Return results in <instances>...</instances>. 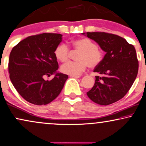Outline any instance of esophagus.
<instances>
[{
	"instance_id": "1",
	"label": "esophagus",
	"mask_w": 146,
	"mask_h": 146,
	"mask_svg": "<svg viewBox=\"0 0 146 146\" xmlns=\"http://www.w3.org/2000/svg\"><path fill=\"white\" fill-rule=\"evenodd\" d=\"M70 77H72V78H79L80 76H70Z\"/></svg>"
}]
</instances>
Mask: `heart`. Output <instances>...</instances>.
Segmentation results:
<instances>
[{
	"mask_svg": "<svg viewBox=\"0 0 146 146\" xmlns=\"http://www.w3.org/2000/svg\"><path fill=\"white\" fill-rule=\"evenodd\" d=\"M74 51L79 52L77 62H68L61 67L62 72L70 76H78L85 71L87 66L95 68L103 61V52L94 41L88 38L74 39L71 42ZM54 56L62 63L68 62L70 58V49L64 43L58 44L54 50Z\"/></svg>",
	"mask_w": 146,
	"mask_h": 146,
	"instance_id": "1",
	"label": "heart"
}]
</instances>
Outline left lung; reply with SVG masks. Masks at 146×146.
<instances>
[{"label":"left lung","mask_w":146,"mask_h":146,"mask_svg":"<svg viewBox=\"0 0 146 146\" xmlns=\"http://www.w3.org/2000/svg\"><path fill=\"white\" fill-rule=\"evenodd\" d=\"M86 35L106 52L103 61L94 70L99 76H96L94 86L86 94L98 105H111L124 97L137 77L139 64L135 49L115 34L87 32Z\"/></svg>","instance_id":"8db88e82"}]
</instances>
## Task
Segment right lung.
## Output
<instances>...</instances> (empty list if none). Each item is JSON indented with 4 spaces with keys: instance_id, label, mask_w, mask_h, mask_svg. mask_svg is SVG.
<instances>
[{
    "instance_id": "right-lung-1",
    "label": "right lung",
    "mask_w": 146,
    "mask_h": 146,
    "mask_svg": "<svg viewBox=\"0 0 146 146\" xmlns=\"http://www.w3.org/2000/svg\"><path fill=\"white\" fill-rule=\"evenodd\" d=\"M60 33H41L21 41L11 50L9 72L19 94L30 103L43 105L54 101L61 92L68 76L56 72L58 63L54 56L62 41ZM56 75L50 81L45 76Z\"/></svg>"
}]
</instances>
